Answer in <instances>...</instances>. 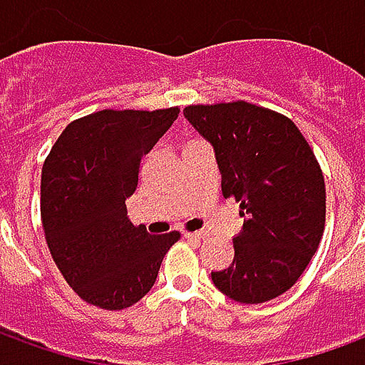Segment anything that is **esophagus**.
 Masks as SVG:
<instances>
[{"label":"esophagus","instance_id":"esophagus-1","mask_svg":"<svg viewBox=\"0 0 365 365\" xmlns=\"http://www.w3.org/2000/svg\"><path fill=\"white\" fill-rule=\"evenodd\" d=\"M183 237L187 238V240H201L203 232H183Z\"/></svg>","mask_w":365,"mask_h":365}]
</instances>
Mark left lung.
<instances>
[{
	"instance_id": "1",
	"label": "left lung",
	"mask_w": 365,
	"mask_h": 365,
	"mask_svg": "<svg viewBox=\"0 0 365 365\" xmlns=\"http://www.w3.org/2000/svg\"><path fill=\"white\" fill-rule=\"evenodd\" d=\"M183 115L213 146L222 195L245 217L232 264L211 272L215 287L246 305L279 297L324 230V178L311 146L293 120L246 101L190 105Z\"/></svg>"
}]
</instances>
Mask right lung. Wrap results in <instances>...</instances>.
I'll return each instance as SVG.
<instances>
[{
	"mask_svg": "<svg viewBox=\"0 0 365 365\" xmlns=\"http://www.w3.org/2000/svg\"><path fill=\"white\" fill-rule=\"evenodd\" d=\"M180 109H103L70 123L41 178L46 245L68 285L99 309H127L152 289L180 232L148 235L127 217L140 160Z\"/></svg>",
	"mask_w": 365,
	"mask_h": 365,
	"instance_id": "right-lung-1",
	"label": "right lung"
}]
</instances>
